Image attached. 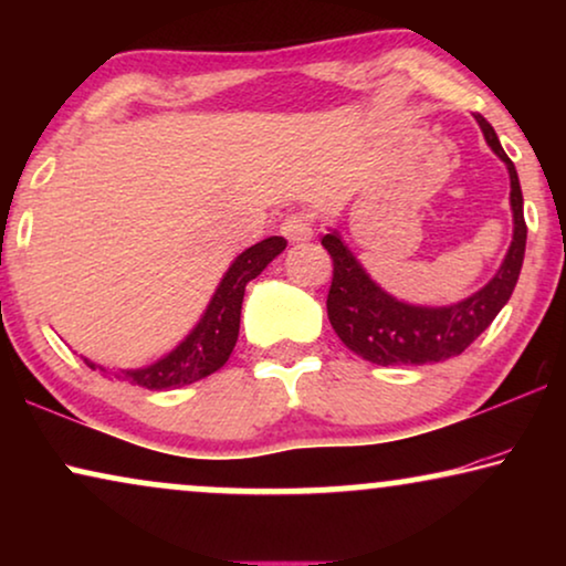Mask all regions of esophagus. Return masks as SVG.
Returning <instances> with one entry per match:
<instances>
[{"label": "esophagus", "mask_w": 566, "mask_h": 566, "mask_svg": "<svg viewBox=\"0 0 566 566\" xmlns=\"http://www.w3.org/2000/svg\"><path fill=\"white\" fill-rule=\"evenodd\" d=\"M283 237L291 239V242H308L314 237V221L308 213H291L289 219L283 221Z\"/></svg>", "instance_id": "1"}]
</instances>
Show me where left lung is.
<instances>
[{
	"mask_svg": "<svg viewBox=\"0 0 566 566\" xmlns=\"http://www.w3.org/2000/svg\"><path fill=\"white\" fill-rule=\"evenodd\" d=\"M486 144L507 165L510 206H513V242L497 275L474 296L455 306H412L397 301L370 281L360 262L343 244L337 231L322 237L332 258V285L327 293V316L337 337L363 360L376 366H424L455 358L490 327L500 308L513 296L523 268L528 227L523 219V192L515 165L502 149L497 134L476 113Z\"/></svg>",
	"mask_w": 566,
	"mask_h": 566,
	"instance_id": "left-lung-1",
	"label": "left lung"
}]
</instances>
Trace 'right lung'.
<instances>
[{
	"instance_id": "add662e5",
	"label": "right lung",
	"mask_w": 566,
	"mask_h": 566,
	"mask_svg": "<svg viewBox=\"0 0 566 566\" xmlns=\"http://www.w3.org/2000/svg\"><path fill=\"white\" fill-rule=\"evenodd\" d=\"M285 244L289 242L283 237H268L239 254L216 289L198 327L167 358L157 360L149 368L126 370L123 381L146 386V389H180V386L196 384L200 378L216 374L237 345L247 283L258 277L268 268V262H273L285 250ZM84 363L95 368V363Z\"/></svg>"
}]
</instances>
